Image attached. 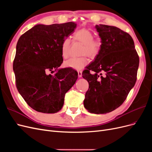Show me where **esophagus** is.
<instances>
[{
    "instance_id": "1",
    "label": "esophagus",
    "mask_w": 152,
    "mask_h": 152,
    "mask_svg": "<svg viewBox=\"0 0 152 152\" xmlns=\"http://www.w3.org/2000/svg\"><path fill=\"white\" fill-rule=\"evenodd\" d=\"M82 75V72L81 71H78V76H79V77H81Z\"/></svg>"
}]
</instances>
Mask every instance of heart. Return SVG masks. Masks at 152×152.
<instances>
[{
    "mask_svg": "<svg viewBox=\"0 0 152 152\" xmlns=\"http://www.w3.org/2000/svg\"><path fill=\"white\" fill-rule=\"evenodd\" d=\"M73 39L83 44L81 54H86L91 58L96 57L102 48V40L99 38H94V34L90 30L82 28L75 31L73 34ZM71 41L66 38L64 39L61 45V55L64 58L69 56V50ZM88 64V59L86 56L80 58H72L64 63V65L68 68L75 70H81Z\"/></svg>",
    "mask_w": 152,
    "mask_h": 152,
    "instance_id": "heart-1",
    "label": "heart"
}]
</instances>
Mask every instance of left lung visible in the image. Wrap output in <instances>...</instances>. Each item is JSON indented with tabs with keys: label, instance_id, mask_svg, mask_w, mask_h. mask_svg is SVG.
Returning a JSON list of instances; mask_svg holds the SVG:
<instances>
[{
	"label": "left lung",
	"instance_id": "left-lung-1",
	"mask_svg": "<svg viewBox=\"0 0 152 152\" xmlns=\"http://www.w3.org/2000/svg\"><path fill=\"white\" fill-rule=\"evenodd\" d=\"M102 48L82 77L89 82L84 105L91 113L112 112L134 86L139 56L131 36L115 26L96 25Z\"/></svg>",
	"mask_w": 152,
	"mask_h": 152
}]
</instances>
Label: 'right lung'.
Here are the masks:
<instances>
[{
	"label": "right lung",
	"instance_id": "add662e5",
	"mask_svg": "<svg viewBox=\"0 0 152 152\" xmlns=\"http://www.w3.org/2000/svg\"><path fill=\"white\" fill-rule=\"evenodd\" d=\"M76 26L74 22L39 24L18 41L13 61L16 87L26 103L37 112H58L63 107L66 92L75 83L76 70L58 67L63 61L61 44ZM54 69V75L48 74Z\"/></svg>",
	"mask_w": 152,
	"mask_h": 152
}]
</instances>
